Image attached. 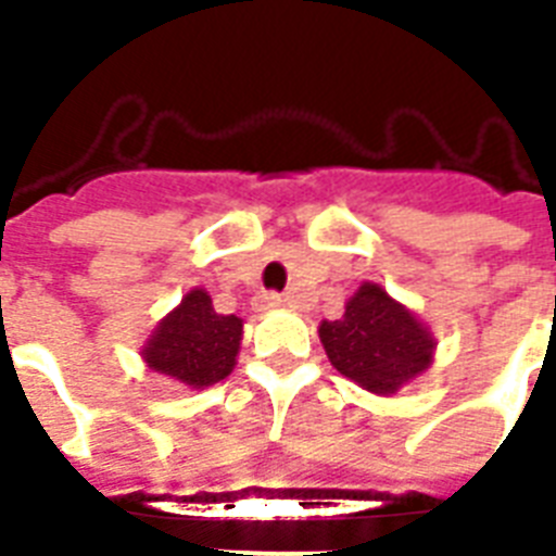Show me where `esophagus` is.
<instances>
[{"mask_svg":"<svg viewBox=\"0 0 556 556\" xmlns=\"http://www.w3.org/2000/svg\"><path fill=\"white\" fill-rule=\"evenodd\" d=\"M256 312H270V308H282L286 305V296L282 294H260L253 300Z\"/></svg>","mask_w":556,"mask_h":556,"instance_id":"esophagus-1","label":"esophagus"}]
</instances>
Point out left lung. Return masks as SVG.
<instances>
[{"instance_id":"left-lung-1","label":"left lung","mask_w":556,"mask_h":556,"mask_svg":"<svg viewBox=\"0 0 556 556\" xmlns=\"http://www.w3.org/2000/svg\"><path fill=\"white\" fill-rule=\"evenodd\" d=\"M320 343L340 375L375 395H395L430 369L435 352L430 329L378 282L357 288L340 320L320 323Z\"/></svg>"}]
</instances>
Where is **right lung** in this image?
I'll return each mask as SVG.
<instances>
[{"label": "right lung", "mask_w": 556, "mask_h": 556, "mask_svg": "<svg viewBox=\"0 0 556 556\" xmlns=\"http://www.w3.org/2000/svg\"><path fill=\"white\" fill-rule=\"evenodd\" d=\"M239 343L242 320L236 314H216L207 291L192 288L155 326L141 355L152 371L190 389H204L233 371Z\"/></svg>", "instance_id": "right-lung-1"}]
</instances>
